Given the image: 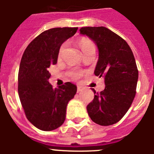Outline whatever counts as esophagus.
I'll list each match as a JSON object with an SVG mask.
<instances>
[{
	"label": "esophagus",
	"instance_id": "esophagus-1",
	"mask_svg": "<svg viewBox=\"0 0 154 154\" xmlns=\"http://www.w3.org/2000/svg\"><path fill=\"white\" fill-rule=\"evenodd\" d=\"M82 90H84L83 87L80 86V85H78V86H77V92H80Z\"/></svg>",
	"mask_w": 154,
	"mask_h": 154
}]
</instances>
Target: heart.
Returning <instances> with one entry per match:
<instances>
[{"mask_svg":"<svg viewBox=\"0 0 154 154\" xmlns=\"http://www.w3.org/2000/svg\"><path fill=\"white\" fill-rule=\"evenodd\" d=\"M79 46L80 48H81L82 51H83V52H85V51H87V50L91 48H95L94 44L91 42L90 40H89V39H85V38L80 40ZM65 47H66V44L65 43V44L62 45V47H61L60 51H59V56H61V55L62 54L63 51L65 50ZM71 75H72V76L74 79H77L82 75V72H79V71H73V72H71Z\"/></svg>","mask_w":154,"mask_h":154,"instance_id":"1","label":"heart"}]
</instances>
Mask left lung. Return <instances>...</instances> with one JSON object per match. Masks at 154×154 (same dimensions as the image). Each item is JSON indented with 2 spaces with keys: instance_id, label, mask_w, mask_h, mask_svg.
<instances>
[{
  "instance_id": "1",
  "label": "left lung",
  "mask_w": 154,
  "mask_h": 154,
  "mask_svg": "<svg viewBox=\"0 0 154 154\" xmlns=\"http://www.w3.org/2000/svg\"><path fill=\"white\" fill-rule=\"evenodd\" d=\"M80 34L92 39L99 50L95 75L104 77L105 89L94 92L87 112L94 123L109 126L119 122L130 109L135 97L138 69L127 42L105 27H85Z\"/></svg>"
}]
</instances>
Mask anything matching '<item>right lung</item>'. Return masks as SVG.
<instances>
[{
    "instance_id": "1",
    "label": "right lung",
    "mask_w": 154,
    "mask_h": 154,
    "mask_svg": "<svg viewBox=\"0 0 154 154\" xmlns=\"http://www.w3.org/2000/svg\"><path fill=\"white\" fill-rule=\"evenodd\" d=\"M78 28H55L45 31L28 45L18 72V95L26 117L35 127L51 131L65 122L66 107L77 87L69 82L53 89L48 69L55 65L63 42Z\"/></svg>"
}]
</instances>
